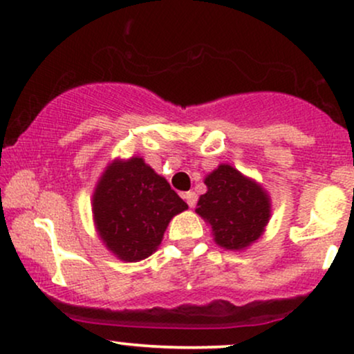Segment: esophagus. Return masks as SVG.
Listing matches in <instances>:
<instances>
[{
  "mask_svg": "<svg viewBox=\"0 0 354 354\" xmlns=\"http://www.w3.org/2000/svg\"><path fill=\"white\" fill-rule=\"evenodd\" d=\"M183 198L186 199V203H188L189 207H194L196 203H198V196H196L194 191H188V193L183 194Z\"/></svg>",
  "mask_w": 354,
  "mask_h": 354,
  "instance_id": "obj_1",
  "label": "esophagus"
}]
</instances>
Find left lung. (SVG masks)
Masks as SVG:
<instances>
[{"label": "left lung", "mask_w": 354, "mask_h": 354, "mask_svg": "<svg viewBox=\"0 0 354 354\" xmlns=\"http://www.w3.org/2000/svg\"><path fill=\"white\" fill-rule=\"evenodd\" d=\"M207 193L196 212L211 224L214 241L224 249H244L261 237L269 223V196L229 165H221L204 180Z\"/></svg>", "instance_id": "8db88e82"}]
</instances>
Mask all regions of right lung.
I'll return each mask as SVG.
<instances>
[{"mask_svg": "<svg viewBox=\"0 0 354 354\" xmlns=\"http://www.w3.org/2000/svg\"><path fill=\"white\" fill-rule=\"evenodd\" d=\"M188 204L142 158L109 166L93 194V218L107 249L127 262L147 259Z\"/></svg>", "mask_w": 354, "mask_h": 354, "instance_id": "add662e5", "label": "right lung"}]
</instances>
